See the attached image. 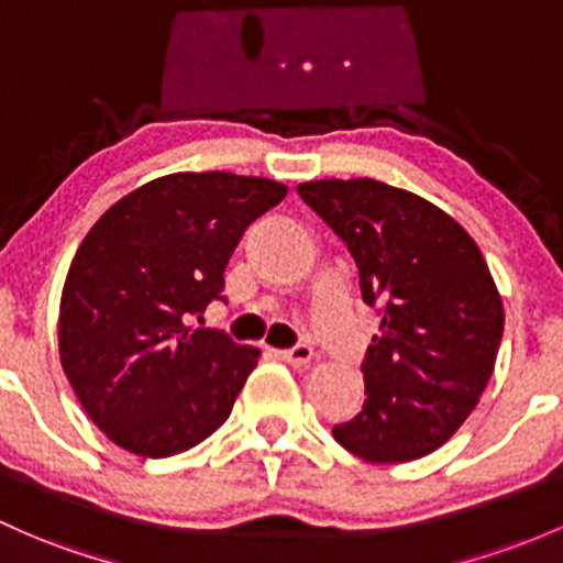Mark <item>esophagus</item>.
I'll use <instances>...</instances> for the list:
<instances>
[{
    "mask_svg": "<svg viewBox=\"0 0 563 563\" xmlns=\"http://www.w3.org/2000/svg\"><path fill=\"white\" fill-rule=\"evenodd\" d=\"M276 354L295 367H303L313 360V349L308 346V343H298V346H292V349H282V352H276Z\"/></svg>",
    "mask_w": 563,
    "mask_h": 563,
    "instance_id": "34e87169",
    "label": "esophagus"
}]
</instances>
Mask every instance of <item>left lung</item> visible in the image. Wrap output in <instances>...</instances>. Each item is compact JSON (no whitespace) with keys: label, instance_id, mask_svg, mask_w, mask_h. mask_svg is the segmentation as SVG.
Wrapping results in <instances>:
<instances>
[{"label":"left lung","instance_id":"8db88e82","mask_svg":"<svg viewBox=\"0 0 563 563\" xmlns=\"http://www.w3.org/2000/svg\"><path fill=\"white\" fill-rule=\"evenodd\" d=\"M300 198L343 239L380 332L367 400L332 438L373 464L413 462L464 424L497 362L505 308L486 260L453 217L376 179H317Z\"/></svg>","mask_w":563,"mask_h":563}]
</instances>
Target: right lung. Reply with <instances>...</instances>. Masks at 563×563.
Returning a JSON list of instances; mask_svg holds the SVG:
<instances>
[{"label": "right lung", "mask_w": 563, "mask_h": 563, "mask_svg": "<svg viewBox=\"0 0 563 563\" xmlns=\"http://www.w3.org/2000/svg\"><path fill=\"white\" fill-rule=\"evenodd\" d=\"M287 185L228 172L168 174L120 198L66 274L58 352L96 427L136 456L183 453L225 424L260 349L187 319L222 300L246 228Z\"/></svg>", "instance_id": "1"}]
</instances>
